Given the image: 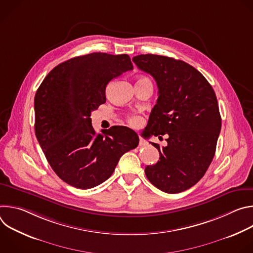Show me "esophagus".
Returning <instances> with one entry per match:
<instances>
[{"instance_id":"1","label":"esophagus","mask_w":253,"mask_h":253,"mask_svg":"<svg viewBox=\"0 0 253 253\" xmlns=\"http://www.w3.org/2000/svg\"><path fill=\"white\" fill-rule=\"evenodd\" d=\"M139 145L140 146H144V145H146V142L144 141L141 137H139Z\"/></svg>"}]
</instances>
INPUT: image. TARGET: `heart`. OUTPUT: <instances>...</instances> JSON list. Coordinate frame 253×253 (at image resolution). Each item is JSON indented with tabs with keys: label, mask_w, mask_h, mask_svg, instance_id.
<instances>
[{
	"label": "heart",
	"mask_w": 253,
	"mask_h": 253,
	"mask_svg": "<svg viewBox=\"0 0 253 253\" xmlns=\"http://www.w3.org/2000/svg\"><path fill=\"white\" fill-rule=\"evenodd\" d=\"M141 122H142V119H141L139 116H136V115L131 116L130 119H129V123H130L132 126H134V127L139 126V125L141 124Z\"/></svg>",
	"instance_id": "heart-1"
}]
</instances>
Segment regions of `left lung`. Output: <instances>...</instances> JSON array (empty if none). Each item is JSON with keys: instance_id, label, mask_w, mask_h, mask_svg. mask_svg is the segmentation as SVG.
<instances>
[{"instance_id": "left-lung-1", "label": "left lung", "mask_w": 253, "mask_h": 253, "mask_svg": "<svg viewBox=\"0 0 253 253\" xmlns=\"http://www.w3.org/2000/svg\"><path fill=\"white\" fill-rule=\"evenodd\" d=\"M132 61L158 87L145 130L159 138L167 135V146L152 143L160 157L145 168L146 177L161 191L182 192L204 176L214 157L221 130L216 95L200 72L181 60L146 54Z\"/></svg>"}]
</instances>
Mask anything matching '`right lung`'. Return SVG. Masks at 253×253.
<instances>
[{
	"label": "right lung",
	"instance_id": "right-lung-1",
	"mask_svg": "<svg viewBox=\"0 0 253 253\" xmlns=\"http://www.w3.org/2000/svg\"><path fill=\"white\" fill-rule=\"evenodd\" d=\"M133 69L126 54L92 53L56 66L35 95V133L55 173L71 186L93 188L109 178L120 157L138 146L130 128L97 134L91 112L106 102L112 79Z\"/></svg>",
	"mask_w": 253,
	"mask_h": 253
}]
</instances>
